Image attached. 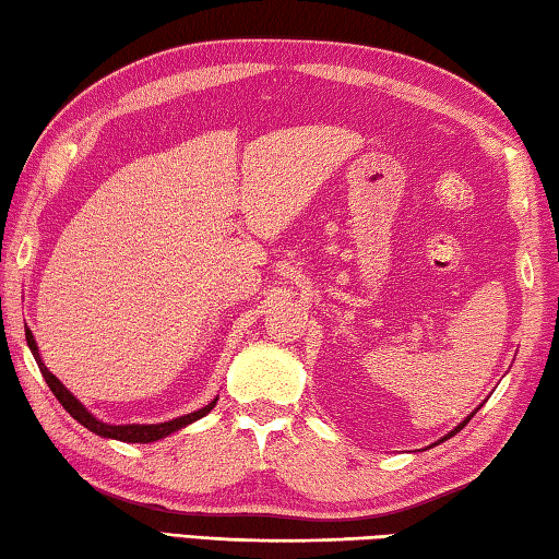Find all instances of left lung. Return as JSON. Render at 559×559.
Listing matches in <instances>:
<instances>
[{"label": "left lung", "instance_id": "1", "mask_svg": "<svg viewBox=\"0 0 559 559\" xmlns=\"http://www.w3.org/2000/svg\"><path fill=\"white\" fill-rule=\"evenodd\" d=\"M473 414H476V412H473ZM473 414H468V416H466V419H463V421L459 424V427H456V429H453V431H449V433H447V437H443V439H439L437 443H441V441H447V439H451V437H453V433H459V431H461L463 427H466V424H468V421L473 419Z\"/></svg>", "mask_w": 559, "mask_h": 559}]
</instances>
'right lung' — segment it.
Here are the masks:
<instances>
[{
  "label": "right lung",
  "mask_w": 559,
  "mask_h": 559,
  "mask_svg": "<svg viewBox=\"0 0 559 559\" xmlns=\"http://www.w3.org/2000/svg\"><path fill=\"white\" fill-rule=\"evenodd\" d=\"M26 343H29V349H32L34 359H36V365H39L44 380H46V384L51 386V392L56 394V400L61 402L63 409L69 412L73 419L81 424V427H86L88 431L98 433V437L118 439V441H128V443H150V441L165 439V437H169V433H175V431H179L182 427H187V424L202 419V416L210 414L214 409V404H216V400H212L210 404L202 406V409H197L192 414H185V416H177V419L163 421V424H120V427H116V424H103L49 372V367L44 365V359L39 355V347H36V340H34L29 328H26Z\"/></svg>",
  "instance_id": "right-lung-1"
}]
</instances>
